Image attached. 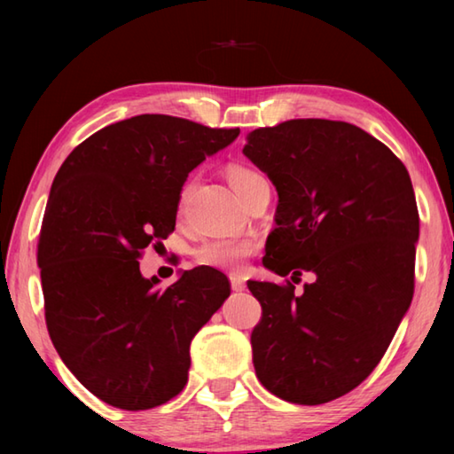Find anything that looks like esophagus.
<instances>
[{
    "label": "esophagus",
    "mask_w": 454,
    "mask_h": 454,
    "mask_svg": "<svg viewBox=\"0 0 454 454\" xmlns=\"http://www.w3.org/2000/svg\"><path fill=\"white\" fill-rule=\"evenodd\" d=\"M230 285H232V291H236V293L244 291V288H246L244 278L238 277V275H230Z\"/></svg>",
    "instance_id": "34e87169"
}]
</instances>
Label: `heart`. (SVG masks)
<instances>
[{"mask_svg": "<svg viewBox=\"0 0 454 454\" xmlns=\"http://www.w3.org/2000/svg\"><path fill=\"white\" fill-rule=\"evenodd\" d=\"M228 179L230 185L234 187L238 197L244 200L249 191H254L262 183H267L265 176L259 169L252 166H244V163H232L228 168ZM191 185H185L179 195V208H183L189 195ZM257 249V244L254 239L247 238H220L212 239V242H205L197 249V262L207 267L216 269H238L244 263V259L252 255Z\"/></svg>", "mask_w": 454, "mask_h": 454, "instance_id": "heart-1", "label": "heart"}]
</instances>
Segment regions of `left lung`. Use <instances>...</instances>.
Returning <instances> with one entry per match:
<instances>
[{"label":"left lung","mask_w":454,"mask_h":454,"mask_svg":"<svg viewBox=\"0 0 454 454\" xmlns=\"http://www.w3.org/2000/svg\"><path fill=\"white\" fill-rule=\"evenodd\" d=\"M244 153L278 192L263 265L294 285L247 281L259 382L293 403L332 402L380 363L413 296L419 215L406 166L343 121L294 119L249 132Z\"/></svg>","instance_id":"obj_1"}]
</instances>
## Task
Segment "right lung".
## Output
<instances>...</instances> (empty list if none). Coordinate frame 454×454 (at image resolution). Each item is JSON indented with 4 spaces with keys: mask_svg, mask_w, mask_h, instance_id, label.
I'll list each match as a JSON object with an SVG mask.
<instances>
[{
    "mask_svg": "<svg viewBox=\"0 0 454 454\" xmlns=\"http://www.w3.org/2000/svg\"><path fill=\"white\" fill-rule=\"evenodd\" d=\"M238 134L138 114L91 134L56 173L36 254L46 327L75 379L114 408L177 396L191 340L230 296L216 269L195 267L158 288L138 259L176 230L189 173Z\"/></svg>",
    "mask_w": 454,
    "mask_h": 454,
    "instance_id": "obj_1",
    "label": "right lung"
}]
</instances>
